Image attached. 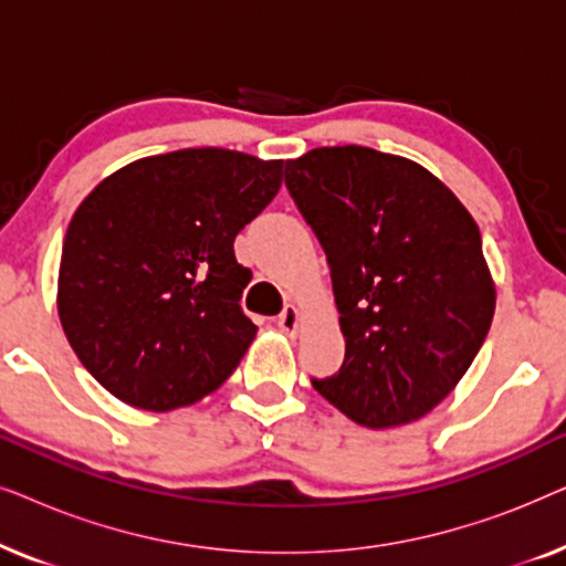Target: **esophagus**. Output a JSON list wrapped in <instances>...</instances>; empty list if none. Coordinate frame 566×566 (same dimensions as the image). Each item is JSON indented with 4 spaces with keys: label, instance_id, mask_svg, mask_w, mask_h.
Listing matches in <instances>:
<instances>
[{
    "label": "esophagus",
    "instance_id": "34e87169",
    "mask_svg": "<svg viewBox=\"0 0 566 566\" xmlns=\"http://www.w3.org/2000/svg\"><path fill=\"white\" fill-rule=\"evenodd\" d=\"M275 324L285 332V335H296V332H298V308L289 304L281 312V316H277Z\"/></svg>",
    "mask_w": 566,
    "mask_h": 566
}]
</instances>
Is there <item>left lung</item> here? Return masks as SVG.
Here are the masks:
<instances>
[{"instance_id": "8db88e82", "label": "left lung", "mask_w": 566, "mask_h": 566, "mask_svg": "<svg viewBox=\"0 0 566 566\" xmlns=\"http://www.w3.org/2000/svg\"><path fill=\"white\" fill-rule=\"evenodd\" d=\"M285 188L327 254L345 335L343 366L314 389L366 428L428 415L494 314L471 213L424 167L353 144L285 161Z\"/></svg>"}]
</instances>
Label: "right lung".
Instances as JSON below:
<instances>
[{"mask_svg":"<svg viewBox=\"0 0 566 566\" xmlns=\"http://www.w3.org/2000/svg\"><path fill=\"white\" fill-rule=\"evenodd\" d=\"M283 161L180 149L118 169L66 229L59 316L82 366L167 412L227 381L254 339L234 239L277 196Z\"/></svg>","mask_w":566,"mask_h":566,"instance_id":"obj_1","label":"right lung"}]
</instances>
